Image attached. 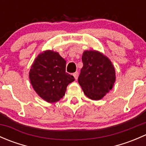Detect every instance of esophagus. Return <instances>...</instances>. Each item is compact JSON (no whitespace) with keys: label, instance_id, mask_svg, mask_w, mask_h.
<instances>
[{"label":"esophagus","instance_id":"1","mask_svg":"<svg viewBox=\"0 0 146 146\" xmlns=\"http://www.w3.org/2000/svg\"><path fill=\"white\" fill-rule=\"evenodd\" d=\"M73 77H74V78L76 79V80H77L78 76V72H75L74 73H73Z\"/></svg>","mask_w":146,"mask_h":146}]
</instances>
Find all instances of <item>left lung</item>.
<instances>
[{
    "label": "left lung",
    "mask_w": 146,
    "mask_h": 146,
    "mask_svg": "<svg viewBox=\"0 0 146 146\" xmlns=\"http://www.w3.org/2000/svg\"><path fill=\"white\" fill-rule=\"evenodd\" d=\"M83 67L78 82L84 94L92 100L102 99L112 89L116 80L114 65L110 58L96 50H85L82 56Z\"/></svg>",
    "instance_id": "left-lung-1"
}]
</instances>
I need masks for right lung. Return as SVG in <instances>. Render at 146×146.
Returning a JSON list of instances; mask_svg holds the SVG:
<instances>
[{"label":"right lung","mask_w":146,"mask_h":146,"mask_svg":"<svg viewBox=\"0 0 146 146\" xmlns=\"http://www.w3.org/2000/svg\"><path fill=\"white\" fill-rule=\"evenodd\" d=\"M66 61L56 51L46 50L39 54L31 66L29 80L35 92L48 103L59 101L68 85L75 80L66 72Z\"/></svg>","instance_id":"1"}]
</instances>
